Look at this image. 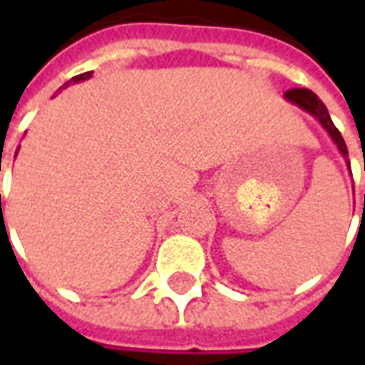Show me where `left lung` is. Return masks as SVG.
I'll list each match as a JSON object with an SVG mask.
<instances>
[{
	"label": "left lung",
	"instance_id": "obj_1",
	"mask_svg": "<svg viewBox=\"0 0 365 365\" xmlns=\"http://www.w3.org/2000/svg\"><path fill=\"white\" fill-rule=\"evenodd\" d=\"M285 97H287L289 101H293V103H297L299 107H303L307 113H311L313 117H317V119L321 120V125L329 130V135L332 136V140L336 143L338 150L342 152V156H344V158L348 156V148H346L344 138L340 135V130L334 127V123L330 119V115L329 111H327L324 103H322L319 97L314 96L313 91L307 90V88H293V90L285 91ZM348 166H350V164H348Z\"/></svg>",
	"mask_w": 365,
	"mask_h": 365
}]
</instances>
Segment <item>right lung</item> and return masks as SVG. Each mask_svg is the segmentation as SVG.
<instances>
[{"label": "right lung", "mask_w": 365, "mask_h": 365, "mask_svg": "<svg viewBox=\"0 0 365 365\" xmlns=\"http://www.w3.org/2000/svg\"><path fill=\"white\" fill-rule=\"evenodd\" d=\"M91 76V72H83V74H80V76H74V78H72V82H82V80H88V78H90ZM70 82H66V86ZM0 205H1V195H0Z\"/></svg>", "instance_id": "1"}]
</instances>
